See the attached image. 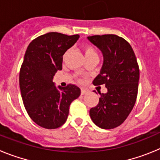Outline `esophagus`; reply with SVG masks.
Wrapping results in <instances>:
<instances>
[{
	"label": "esophagus",
	"mask_w": 160,
	"mask_h": 160,
	"mask_svg": "<svg viewBox=\"0 0 160 160\" xmlns=\"http://www.w3.org/2000/svg\"><path fill=\"white\" fill-rule=\"evenodd\" d=\"M87 92V90H86V89H84V88L81 89V94H85Z\"/></svg>",
	"instance_id": "obj_1"
}]
</instances>
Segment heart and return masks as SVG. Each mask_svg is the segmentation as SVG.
I'll list each match as a JSON object with an SVG mask.
<instances>
[{"label":"heart","instance_id":"heart-1","mask_svg":"<svg viewBox=\"0 0 160 160\" xmlns=\"http://www.w3.org/2000/svg\"><path fill=\"white\" fill-rule=\"evenodd\" d=\"M84 53H85V56H86V58L92 57V56H96V55H97L95 49H94L92 46H85Z\"/></svg>","mask_w":160,"mask_h":160}]
</instances>
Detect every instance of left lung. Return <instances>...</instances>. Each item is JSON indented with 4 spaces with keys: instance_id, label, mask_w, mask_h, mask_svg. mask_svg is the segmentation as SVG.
I'll return each instance as SVG.
<instances>
[{
    "instance_id": "1",
    "label": "left lung",
    "mask_w": 160,
    "mask_h": 160,
    "mask_svg": "<svg viewBox=\"0 0 160 160\" xmlns=\"http://www.w3.org/2000/svg\"><path fill=\"white\" fill-rule=\"evenodd\" d=\"M87 38L103 54L102 67L93 84L107 88L98 105L90 110V116L100 128L113 129L127 119L135 106L139 68L132 47L124 38L114 34Z\"/></svg>"
}]
</instances>
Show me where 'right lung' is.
<instances>
[{"instance_id": "add662e5", "label": "right lung", "mask_w": 160, "mask_h": 160, "mask_svg": "<svg viewBox=\"0 0 160 160\" xmlns=\"http://www.w3.org/2000/svg\"><path fill=\"white\" fill-rule=\"evenodd\" d=\"M79 35L51 32L29 43L19 74L22 101L31 119L46 129H56L67 119L70 103L81 90L76 85L54 86L53 76L62 69L63 54Z\"/></svg>"}]
</instances>
